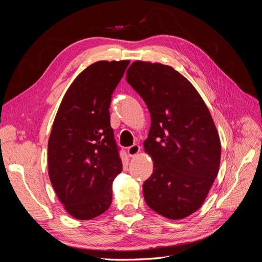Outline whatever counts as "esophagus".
<instances>
[{
  "mask_svg": "<svg viewBox=\"0 0 262 262\" xmlns=\"http://www.w3.org/2000/svg\"><path fill=\"white\" fill-rule=\"evenodd\" d=\"M140 149L141 148H140V146L138 144H133L130 147H128V149H126V152H128V155L130 157H133V156H136V155L139 154Z\"/></svg>",
  "mask_w": 262,
  "mask_h": 262,
  "instance_id": "obj_1",
  "label": "esophagus"
}]
</instances>
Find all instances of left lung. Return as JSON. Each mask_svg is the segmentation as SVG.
<instances>
[{
  "mask_svg": "<svg viewBox=\"0 0 262 262\" xmlns=\"http://www.w3.org/2000/svg\"><path fill=\"white\" fill-rule=\"evenodd\" d=\"M125 80L150 114L143 145L153 172L143 184L145 202L166 219H185L200 209L220 168L221 141L210 110L169 66L134 61Z\"/></svg>",
  "mask_w": 262,
  "mask_h": 262,
  "instance_id": "obj_1",
  "label": "left lung"
}]
</instances>
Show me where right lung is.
I'll list each match as a JSON object with an SVG mask.
<instances>
[{"mask_svg":"<svg viewBox=\"0 0 262 262\" xmlns=\"http://www.w3.org/2000/svg\"><path fill=\"white\" fill-rule=\"evenodd\" d=\"M129 60L98 61L70 85L48 142V172L71 216L91 220L112 204L122 162L110 126V100Z\"/></svg>","mask_w":262,"mask_h":262,"instance_id":"add662e5","label":"right lung"}]
</instances>
